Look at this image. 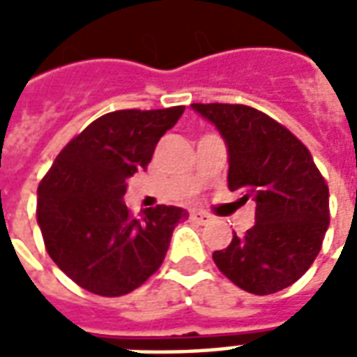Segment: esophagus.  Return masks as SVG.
Here are the masks:
<instances>
[{
    "instance_id": "1",
    "label": "esophagus",
    "mask_w": 357,
    "mask_h": 357,
    "mask_svg": "<svg viewBox=\"0 0 357 357\" xmlns=\"http://www.w3.org/2000/svg\"><path fill=\"white\" fill-rule=\"evenodd\" d=\"M191 220H197L199 224H206V222L212 220V216L206 214V212H202V210H193V212H191Z\"/></svg>"
}]
</instances>
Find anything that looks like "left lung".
Masks as SVG:
<instances>
[{
    "label": "left lung",
    "mask_w": 357,
    "mask_h": 357,
    "mask_svg": "<svg viewBox=\"0 0 357 357\" xmlns=\"http://www.w3.org/2000/svg\"><path fill=\"white\" fill-rule=\"evenodd\" d=\"M227 147V187L256 202L255 225L212 258L231 283L273 294L304 275L329 227V187L302 141L247 105L193 102Z\"/></svg>",
    "instance_id": "8db88e82"
}]
</instances>
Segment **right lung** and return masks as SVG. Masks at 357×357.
I'll return each instance as SVG.
<instances>
[{
  "label": "right lung",
  "mask_w": 357,
  "mask_h": 357,
  "mask_svg": "<svg viewBox=\"0 0 357 357\" xmlns=\"http://www.w3.org/2000/svg\"><path fill=\"white\" fill-rule=\"evenodd\" d=\"M185 107L114 110L66 145L38 187V225L51 260L99 296H122L164 262L176 225L189 218L158 204L133 218L126 206L128 178L147 170L158 139Z\"/></svg>",
  "instance_id": "1"
}]
</instances>
